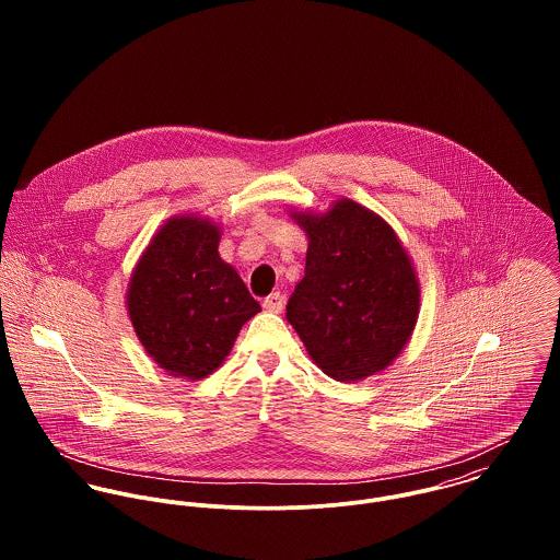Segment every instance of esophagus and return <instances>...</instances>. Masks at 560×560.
I'll list each match as a JSON object with an SVG mask.
<instances>
[{
  "label": "esophagus",
  "instance_id": "esophagus-1",
  "mask_svg": "<svg viewBox=\"0 0 560 560\" xmlns=\"http://www.w3.org/2000/svg\"><path fill=\"white\" fill-rule=\"evenodd\" d=\"M262 308L269 313H282L284 311V298L280 293H271L269 298H265Z\"/></svg>",
  "mask_w": 560,
  "mask_h": 560
}]
</instances>
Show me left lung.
<instances>
[{"label": "left lung", "mask_w": 560, "mask_h": 560, "mask_svg": "<svg viewBox=\"0 0 560 560\" xmlns=\"http://www.w3.org/2000/svg\"><path fill=\"white\" fill-rule=\"evenodd\" d=\"M289 213L308 252L287 319L327 377L355 384L377 375L399 358L420 313V282L402 241L349 198L323 213Z\"/></svg>", "instance_id": "left-lung-1"}]
</instances>
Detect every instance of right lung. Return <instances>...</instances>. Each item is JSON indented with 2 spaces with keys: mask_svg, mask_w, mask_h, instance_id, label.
Wrapping results in <instances>:
<instances>
[{
  "mask_svg": "<svg viewBox=\"0 0 560 560\" xmlns=\"http://www.w3.org/2000/svg\"><path fill=\"white\" fill-rule=\"evenodd\" d=\"M222 226L196 213L172 215L138 258L127 313L144 351L174 377H209L231 353L258 302L218 245Z\"/></svg>",
  "mask_w": 560,
  "mask_h": 560,
  "instance_id": "obj_1",
  "label": "right lung"
}]
</instances>
